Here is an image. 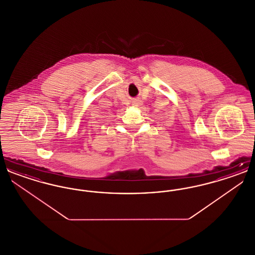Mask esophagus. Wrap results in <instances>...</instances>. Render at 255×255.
<instances>
[{
	"instance_id": "esophagus-1",
	"label": "esophagus",
	"mask_w": 255,
	"mask_h": 255,
	"mask_svg": "<svg viewBox=\"0 0 255 255\" xmlns=\"http://www.w3.org/2000/svg\"><path fill=\"white\" fill-rule=\"evenodd\" d=\"M142 104V102L139 100V99H133V102H132V106L134 108H138L140 107Z\"/></svg>"
}]
</instances>
